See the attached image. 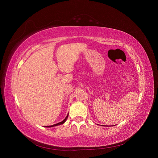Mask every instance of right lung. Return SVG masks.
Instances as JSON below:
<instances>
[{"instance_id":"1","label":"right lung","mask_w":158,"mask_h":158,"mask_svg":"<svg viewBox=\"0 0 158 158\" xmlns=\"http://www.w3.org/2000/svg\"><path fill=\"white\" fill-rule=\"evenodd\" d=\"M68 114H67V116H66V117L62 121V122H60V123H56V124H54V125H52V126H45L46 127H54V126H59V125H61V124H63V123H64V122H65V121H66V120L67 119V118H68Z\"/></svg>"}]
</instances>
